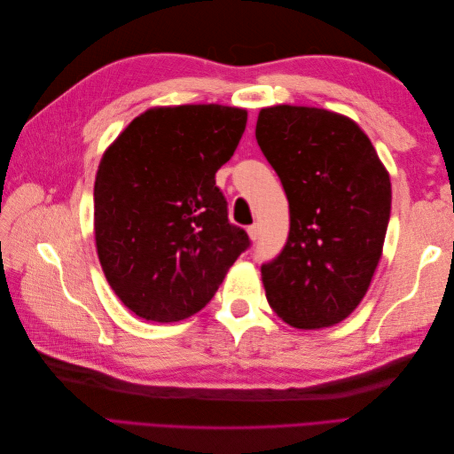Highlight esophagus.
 Wrapping results in <instances>:
<instances>
[{
    "label": "esophagus",
    "mask_w": 454,
    "mask_h": 454,
    "mask_svg": "<svg viewBox=\"0 0 454 454\" xmlns=\"http://www.w3.org/2000/svg\"><path fill=\"white\" fill-rule=\"evenodd\" d=\"M259 232H261L259 223H254V225H250V227H248V235H250V239H252L254 242L259 239Z\"/></svg>",
    "instance_id": "1"
}]
</instances>
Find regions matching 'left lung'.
Masks as SVG:
<instances>
[{
    "label": "left lung",
    "instance_id": "1",
    "mask_svg": "<svg viewBox=\"0 0 454 454\" xmlns=\"http://www.w3.org/2000/svg\"><path fill=\"white\" fill-rule=\"evenodd\" d=\"M255 138L290 202L286 246L261 265L269 305L299 329L339 324L360 305L379 265L388 172L364 130L327 109H261Z\"/></svg>",
    "mask_w": 454,
    "mask_h": 454
}]
</instances>
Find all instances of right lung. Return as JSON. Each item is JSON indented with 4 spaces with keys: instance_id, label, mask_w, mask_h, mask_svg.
<instances>
[{
    "instance_id": "right-lung-1",
    "label": "right lung",
    "mask_w": 454,
    "mask_h": 454,
    "mask_svg": "<svg viewBox=\"0 0 454 454\" xmlns=\"http://www.w3.org/2000/svg\"><path fill=\"white\" fill-rule=\"evenodd\" d=\"M246 121V109L217 104L153 107L104 153L96 250L112 290L140 318L167 324L199 312L250 248L215 185Z\"/></svg>"
}]
</instances>
